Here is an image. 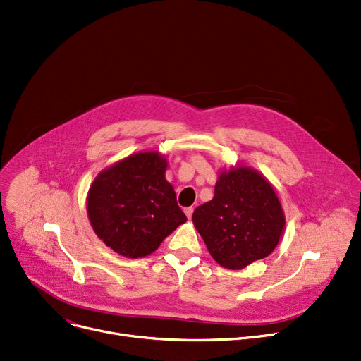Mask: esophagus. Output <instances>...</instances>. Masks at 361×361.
<instances>
[{
  "label": "esophagus",
  "mask_w": 361,
  "mask_h": 361,
  "mask_svg": "<svg viewBox=\"0 0 361 361\" xmlns=\"http://www.w3.org/2000/svg\"><path fill=\"white\" fill-rule=\"evenodd\" d=\"M193 207H185L184 209V213H185V216H187V218H191V214H193Z\"/></svg>",
  "instance_id": "obj_1"
}]
</instances>
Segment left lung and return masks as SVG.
Wrapping results in <instances>:
<instances>
[{"label":"left lung","mask_w":361,"mask_h":361,"mask_svg":"<svg viewBox=\"0 0 361 361\" xmlns=\"http://www.w3.org/2000/svg\"><path fill=\"white\" fill-rule=\"evenodd\" d=\"M193 224L222 267L241 270L274 251L284 214L271 184L238 166L221 174L213 199L195 210Z\"/></svg>","instance_id":"8db88e82"}]
</instances>
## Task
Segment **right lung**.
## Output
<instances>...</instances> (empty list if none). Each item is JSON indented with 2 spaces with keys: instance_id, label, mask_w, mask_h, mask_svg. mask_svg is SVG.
I'll return each mask as SVG.
<instances>
[{
  "instance_id": "obj_1",
  "label": "right lung",
  "mask_w": 361,
  "mask_h": 361,
  "mask_svg": "<svg viewBox=\"0 0 361 361\" xmlns=\"http://www.w3.org/2000/svg\"><path fill=\"white\" fill-rule=\"evenodd\" d=\"M166 161L140 152L104 170L87 200L92 229L120 255L140 258L187 221L176 191L165 180Z\"/></svg>"
}]
</instances>
